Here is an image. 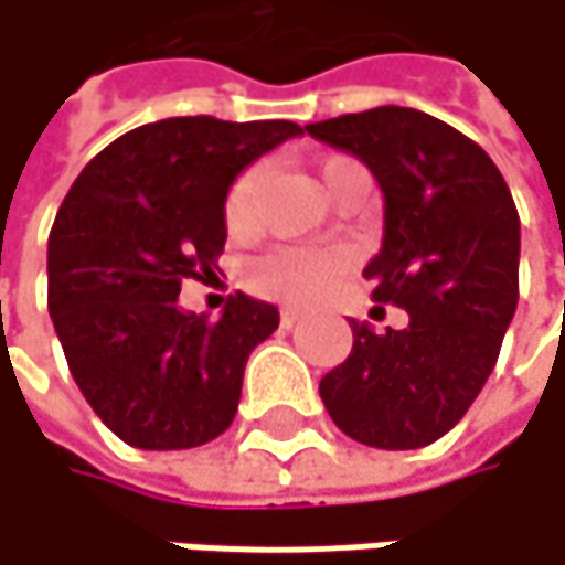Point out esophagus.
<instances>
[{
    "mask_svg": "<svg viewBox=\"0 0 565 565\" xmlns=\"http://www.w3.org/2000/svg\"><path fill=\"white\" fill-rule=\"evenodd\" d=\"M301 321H305V311H298V308H285V311H280V324H285V328H295Z\"/></svg>",
    "mask_w": 565,
    "mask_h": 565,
    "instance_id": "34e87169",
    "label": "esophagus"
}]
</instances>
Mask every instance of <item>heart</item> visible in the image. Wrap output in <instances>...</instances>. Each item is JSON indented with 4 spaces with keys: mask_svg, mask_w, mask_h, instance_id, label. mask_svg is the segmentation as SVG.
Segmentation results:
<instances>
[{
    "mask_svg": "<svg viewBox=\"0 0 565 565\" xmlns=\"http://www.w3.org/2000/svg\"><path fill=\"white\" fill-rule=\"evenodd\" d=\"M318 181L321 188L338 201L358 184H367V171L358 158L348 154H328L318 161ZM260 191H264V171L244 168L224 198V224L231 237H250L260 221ZM351 254L338 244H311V247H277L260 254L250 270L247 285L274 301L288 305H311L324 298L338 280L348 274Z\"/></svg>",
    "mask_w": 565,
    "mask_h": 565,
    "instance_id": "heart-1",
    "label": "heart"
}]
</instances>
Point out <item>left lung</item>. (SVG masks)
Returning a JSON list of instances; mask_svg holds the SVG:
<instances>
[{"label":"left lung","mask_w":565,"mask_h":565,"mask_svg":"<svg viewBox=\"0 0 565 565\" xmlns=\"http://www.w3.org/2000/svg\"><path fill=\"white\" fill-rule=\"evenodd\" d=\"M358 154L384 191V244L364 267L374 301L411 315L321 377L331 420L358 444L417 450L460 424L483 391L520 298V214L490 154L447 121L381 105L308 125Z\"/></svg>","instance_id":"1"}]
</instances>
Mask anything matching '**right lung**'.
Listing matches in <instances>:
<instances>
[{"mask_svg": "<svg viewBox=\"0 0 565 565\" xmlns=\"http://www.w3.org/2000/svg\"><path fill=\"white\" fill-rule=\"evenodd\" d=\"M295 135V121L164 118L115 138L68 188L49 234V315L78 391L125 444L188 450L231 427L277 308L237 291L207 321L178 295L217 267L237 171Z\"/></svg>", "mask_w": 565, "mask_h": 565, "instance_id": "right-lung-1", "label": "right lung"}]
</instances>
